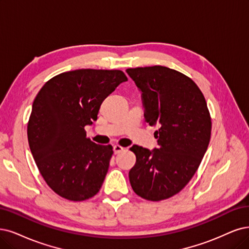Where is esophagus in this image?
Here are the masks:
<instances>
[{
  "mask_svg": "<svg viewBox=\"0 0 249 249\" xmlns=\"http://www.w3.org/2000/svg\"><path fill=\"white\" fill-rule=\"evenodd\" d=\"M125 150V148H123V146L119 145V144H115L114 145V152L115 154H120L121 152H123Z\"/></svg>",
  "mask_w": 249,
  "mask_h": 249,
  "instance_id": "1",
  "label": "esophagus"
}]
</instances>
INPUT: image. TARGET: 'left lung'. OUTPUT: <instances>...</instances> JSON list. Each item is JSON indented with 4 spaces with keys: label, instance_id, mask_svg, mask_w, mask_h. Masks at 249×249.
Wrapping results in <instances>:
<instances>
[{
    "label": "left lung",
    "instance_id": "obj_1",
    "mask_svg": "<svg viewBox=\"0 0 249 249\" xmlns=\"http://www.w3.org/2000/svg\"><path fill=\"white\" fill-rule=\"evenodd\" d=\"M142 92L145 121L159 124L158 149H130L136 162L129 171L136 195L161 201L177 195L194 177L207 150L211 118L205 97L183 73L162 66L126 70Z\"/></svg>",
    "mask_w": 249,
    "mask_h": 249
}]
</instances>
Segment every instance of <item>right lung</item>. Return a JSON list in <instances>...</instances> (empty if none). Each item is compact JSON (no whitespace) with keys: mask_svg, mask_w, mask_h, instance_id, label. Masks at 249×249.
Returning a JSON list of instances; mask_svg holds the SVG:
<instances>
[{"mask_svg":"<svg viewBox=\"0 0 249 249\" xmlns=\"http://www.w3.org/2000/svg\"><path fill=\"white\" fill-rule=\"evenodd\" d=\"M127 80L120 70L82 69L51 78L36 94L27 140L41 176L58 196L84 201L99 192L114 151L110 144L91 142L85 126Z\"/></svg>","mask_w":249,"mask_h":249,"instance_id":"obj_1","label":"right lung"}]
</instances>
